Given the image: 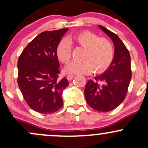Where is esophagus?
<instances>
[{"mask_svg": "<svg viewBox=\"0 0 148 148\" xmlns=\"http://www.w3.org/2000/svg\"><path fill=\"white\" fill-rule=\"evenodd\" d=\"M74 77V75H67V79H68V81H71V80H72Z\"/></svg>", "mask_w": 148, "mask_h": 148, "instance_id": "34e87169", "label": "esophagus"}]
</instances>
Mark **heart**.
<instances>
[{
  "label": "heart",
  "mask_w": 148,
  "mask_h": 148,
  "mask_svg": "<svg viewBox=\"0 0 148 148\" xmlns=\"http://www.w3.org/2000/svg\"><path fill=\"white\" fill-rule=\"evenodd\" d=\"M76 45L85 49L81 62H73L66 67L67 74H88L95 71L101 73L109 67L114 50L112 43L105 37H99L90 31L81 32L74 36L62 40L57 47L58 59L67 64L72 58V46Z\"/></svg>",
  "instance_id": "heart-1"
}]
</instances>
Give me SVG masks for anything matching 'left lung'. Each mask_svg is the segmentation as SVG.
<instances>
[{
	"instance_id": "left-lung-1",
	"label": "left lung",
	"mask_w": 148,
	"mask_h": 148,
	"mask_svg": "<svg viewBox=\"0 0 148 148\" xmlns=\"http://www.w3.org/2000/svg\"><path fill=\"white\" fill-rule=\"evenodd\" d=\"M99 28L108 35L115 47L114 56L103 74L88 80L84 90L88 104L95 111L114 110L125 99L132 79L131 57L128 49L116 34L102 25Z\"/></svg>"
}]
</instances>
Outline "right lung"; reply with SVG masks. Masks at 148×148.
Listing matches in <instances>:
<instances>
[{
    "instance_id": "1",
    "label": "right lung",
    "mask_w": 148,
    "mask_h": 148,
    "mask_svg": "<svg viewBox=\"0 0 148 148\" xmlns=\"http://www.w3.org/2000/svg\"><path fill=\"white\" fill-rule=\"evenodd\" d=\"M68 28L39 34L23 49L18 60V86L27 104L35 111L49 114L63 105L62 95L69 82L58 79L56 49Z\"/></svg>"
}]
</instances>
